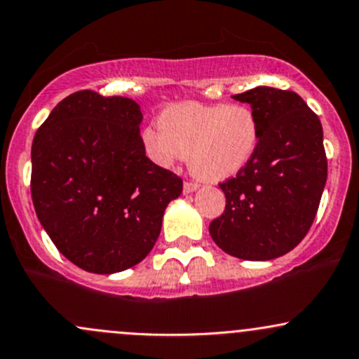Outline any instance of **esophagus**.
I'll list each match as a JSON object with an SVG mask.
<instances>
[{
    "instance_id": "esophagus-1",
    "label": "esophagus",
    "mask_w": 359,
    "mask_h": 359,
    "mask_svg": "<svg viewBox=\"0 0 359 359\" xmlns=\"http://www.w3.org/2000/svg\"><path fill=\"white\" fill-rule=\"evenodd\" d=\"M198 190V184L196 183H190V181H187V183L183 184V194H194V191Z\"/></svg>"
}]
</instances>
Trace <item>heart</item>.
<instances>
[{"mask_svg":"<svg viewBox=\"0 0 359 359\" xmlns=\"http://www.w3.org/2000/svg\"><path fill=\"white\" fill-rule=\"evenodd\" d=\"M157 123L142 132L150 163L169 169L188 157L190 171L210 183L236 176L260 142V123L245 104H171Z\"/></svg>","mask_w":359,"mask_h":359,"instance_id":"heart-1","label":"heart"}]
</instances>
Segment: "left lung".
I'll list each match as a JSON object with an SVG mask.
<instances>
[{
    "instance_id": "obj_1",
    "label": "left lung",
    "mask_w": 359,
    "mask_h": 359,
    "mask_svg": "<svg viewBox=\"0 0 359 359\" xmlns=\"http://www.w3.org/2000/svg\"><path fill=\"white\" fill-rule=\"evenodd\" d=\"M260 123L255 156L236 178L219 184L226 209L209 233L227 255L272 260L306 236L327 181L320 119L296 92L255 87L233 95Z\"/></svg>"
}]
</instances>
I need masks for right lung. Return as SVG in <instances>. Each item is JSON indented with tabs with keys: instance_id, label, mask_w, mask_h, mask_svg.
Masks as SVG:
<instances>
[{
	"instance_id": "obj_1",
	"label": "right lung",
	"mask_w": 359,
	"mask_h": 359,
	"mask_svg": "<svg viewBox=\"0 0 359 359\" xmlns=\"http://www.w3.org/2000/svg\"><path fill=\"white\" fill-rule=\"evenodd\" d=\"M140 106L92 90L68 95L32 142L34 209L56 248L92 273L140 264L183 181L142 147Z\"/></svg>"
}]
</instances>
